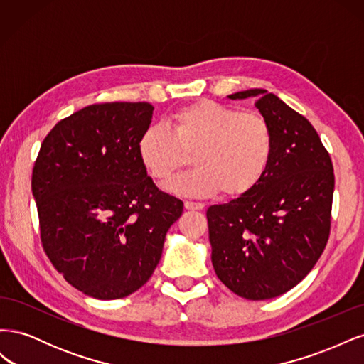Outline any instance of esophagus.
<instances>
[{
    "mask_svg": "<svg viewBox=\"0 0 364 364\" xmlns=\"http://www.w3.org/2000/svg\"><path fill=\"white\" fill-rule=\"evenodd\" d=\"M185 208L186 209H194V211H200V209H203V203L200 202H191V200H185Z\"/></svg>",
    "mask_w": 364,
    "mask_h": 364,
    "instance_id": "obj_1",
    "label": "esophagus"
}]
</instances>
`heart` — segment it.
I'll use <instances>...</instances> for the list:
<instances>
[{
  "label": "heart",
  "instance_id": "obj_1",
  "mask_svg": "<svg viewBox=\"0 0 364 364\" xmlns=\"http://www.w3.org/2000/svg\"><path fill=\"white\" fill-rule=\"evenodd\" d=\"M167 126L153 124L142 132L138 156L153 179L165 182L193 155L196 168L168 183L174 193L206 196L220 190L226 197H238L255 188L267 173L274 138L259 112L202 100L174 111Z\"/></svg>",
  "mask_w": 364,
  "mask_h": 364
}]
</instances>
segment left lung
Instances as JSON below:
<instances>
[{
  "label": "left lung",
  "instance_id": "obj_1",
  "mask_svg": "<svg viewBox=\"0 0 364 364\" xmlns=\"http://www.w3.org/2000/svg\"><path fill=\"white\" fill-rule=\"evenodd\" d=\"M257 97L274 149L267 173L249 193L208 208L211 259L218 279L250 301L277 297L316 266L331 230L334 170L310 121L266 90Z\"/></svg>",
  "mask_w": 364,
  "mask_h": 364
}]
</instances>
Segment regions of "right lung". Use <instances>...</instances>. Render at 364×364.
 <instances>
[{
    "mask_svg": "<svg viewBox=\"0 0 364 364\" xmlns=\"http://www.w3.org/2000/svg\"><path fill=\"white\" fill-rule=\"evenodd\" d=\"M150 103H95L60 119L31 173L41 243L73 287L121 299L144 285L183 202L161 191L138 156Z\"/></svg>",
    "mask_w": 364,
    "mask_h": 364,
    "instance_id": "add662e5",
    "label": "right lung"
}]
</instances>
